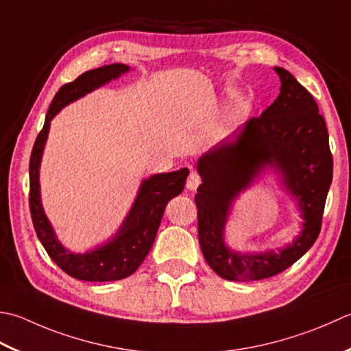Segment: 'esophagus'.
Returning <instances> with one entry per match:
<instances>
[{
  "label": "esophagus",
  "mask_w": 351,
  "mask_h": 351,
  "mask_svg": "<svg viewBox=\"0 0 351 351\" xmlns=\"http://www.w3.org/2000/svg\"><path fill=\"white\" fill-rule=\"evenodd\" d=\"M201 176H199L196 171H191V173L189 175V180H187V189L190 191H195L199 185H201Z\"/></svg>",
  "instance_id": "34e87169"
}]
</instances>
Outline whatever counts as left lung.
Masks as SVG:
<instances>
[{
	"mask_svg": "<svg viewBox=\"0 0 351 351\" xmlns=\"http://www.w3.org/2000/svg\"><path fill=\"white\" fill-rule=\"evenodd\" d=\"M274 70L281 82L276 101L196 164L202 178L195 196L199 243L211 269L225 280L269 278L303 257L319 234L332 184L333 158L317 101L289 71ZM266 168L279 173L282 186L298 204L304 219L300 234L277 252L231 250L224 243V226L232 202Z\"/></svg>",
	"mask_w": 351,
	"mask_h": 351,
	"instance_id": "8db88e82",
	"label": "left lung"
}]
</instances>
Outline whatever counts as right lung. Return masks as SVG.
Segmentation results:
<instances>
[{"instance_id":"obj_1","label":"right lung","mask_w":351,"mask_h":351,"mask_svg":"<svg viewBox=\"0 0 351 351\" xmlns=\"http://www.w3.org/2000/svg\"><path fill=\"white\" fill-rule=\"evenodd\" d=\"M130 68L125 64H111L95 70L86 71L71 84L62 86L48 109L44 128L40 130L30 156V213L34 231L48 252V256L62 271L70 277L84 281H115L126 278L138 269L146 258L167 202L171 197L182 193L189 169H181L170 173H156L140 185L132 208L115 234L95 248L84 254L68 251L54 232L53 226L45 216L40 202L39 167L43 160L50 123L60 112L62 108L70 105L88 93L94 91L114 79H119Z\"/></svg>"}]
</instances>
